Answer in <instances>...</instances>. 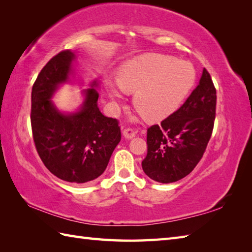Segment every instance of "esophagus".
Returning a JSON list of instances; mask_svg holds the SVG:
<instances>
[{"label": "esophagus", "mask_w": 252, "mask_h": 252, "mask_svg": "<svg viewBox=\"0 0 252 252\" xmlns=\"http://www.w3.org/2000/svg\"><path fill=\"white\" fill-rule=\"evenodd\" d=\"M122 134L126 138H127V140H130V138H133L136 135V131L134 129H132V127H127V129L123 130Z\"/></svg>", "instance_id": "obj_1"}]
</instances>
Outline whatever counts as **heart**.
I'll list each match as a JSON object with an SVG mask.
<instances>
[{
    "label": "heart",
    "mask_w": 252,
    "mask_h": 252,
    "mask_svg": "<svg viewBox=\"0 0 252 252\" xmlns=\"http://www.w3.org/2000/svg\"><path fill=\"white\" fill-rule=\"evenodd\" d=\"M196 71L189 63L161 54H145L126 63L118 84L108 81L107 94L119 103L123 92L134 93L133 105L149 120H160L179 108L194 87Z\"/></svg>",
    "instance_id": "obj_1"
}]
</instances>
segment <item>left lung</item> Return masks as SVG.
<instances>
[{
  "label": "left lung",
  "mask_w": 252,
  "mask_h": 252,
  "mask_svg": "<svg viewBox=\"0 0 252 252\" xmlns=\"http://www.w3.org/2000/svg\"><path fill=\"white\" fill-rule=\"evenodd\" d=\"M217 91L205 68L199 84L172 115L147 129V155L142 168L159 183L189 175L200 161L216 119Z\"/></svg>",
  "instance_id": "obj_1"
}]
</instances>
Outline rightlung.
Listing matches in <instances>:
<instances>
[{
	"label": "right lung",
	"mask_w": 252,
	"mask_h": 252,
	"mask_svg": "<svg viewBox=\"0 0 252 252\" xmlns=\"http://www.w3.org/2000/svg\"><path fill=\"white\" fill-rule=\"evenodd\" d=\"M73 52L58 53L37 76L31 92V127L36 152L51 173L70 183H87L104 173L121 140L119 122L98 106V82L85 90L78 111L63 114L51 99L72 71Z\"/></svg>",
	"instance_id": "right-lung-1"
}]
</instances>
